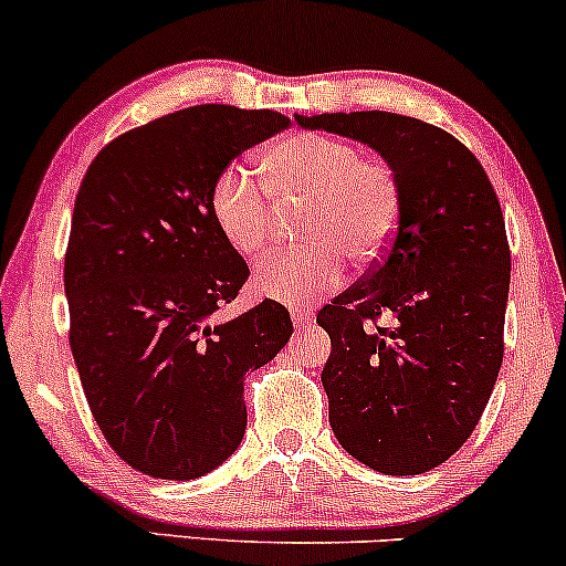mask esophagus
<instances>
[{
    "label": "esophagus",
    "mask_w": 566,
    "mask_h": 566,
    "mask_svg": "<svg viewBox=\"0 0 566 566\" xmlns=\"http://www.w3.org/2000/svg\"><path fill=\"white\" fill-rule=\"evenodd\" d=\"M311 322H314V314H311V311H292V324H295V327H308Z\"/></svg>",
    "instance_id": "esophagus-1"
}]
</instances>
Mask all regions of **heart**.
<instances>
[{"instance_id": "heart-1", "label": "heart", "mask_w": 566, "mask_h": 566, "mask_svg": "<svg viewBox=\"0 0 566 566\" xmlns=\"http://www.w3.org/2000/svg\"><path fill=\"white\" fill-rule=\"evenodd\" d=\"M261 178L242 167L220 172L212 188L218 231L242 258H261L279 237L282 210H305L297 237L308 242L258 265L252 287L284 305H308L340 284L350 263H373L399 223V180L382 159L365 157L335 135L305 133L274 143Z\"/></svg>"}]
</instances>
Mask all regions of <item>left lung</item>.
Masks as SVG:
<instances>
[{
	"instance_id": "obj_1",
	"label": "left lung",
	"mask_w": 566,
	"mask_h": 566,
	"mask_svg": "<svg viewBox=\"0 0 566 566\" xmlns=\"http://www.w3.org/2000/svg\"><path fill=\"white\" fill-rule=\"evenodd\" d=\"M367 143L399 180V226L378 263L316 316L343 450L388 476L444 463L482 418L511 284L503 210L484 167L447 129L391 112L295 116ZM391 310L396 328L377 319Z\"/></svg>"
}]
</instances>
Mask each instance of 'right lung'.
<instances>
[{"label":"right lung","mask_w":566,"mask_h":566,"mask_svg":"<svg viewBox=\"0 0 566 566\" xmlns=\"http://www.w3.org/2000/svg\"><path fill=\"white\" fill-rule=\"evenodd\" d=\"M287 127L269 108L207 103L127 129L84 172L63 265L71 354L103 437L146 476L218 469L244 437V375L287 346L276 301L212 319L250 276L218 231L212 188Z\"/></svg>","instance_id":"right-lung-1"}]
</instances>
